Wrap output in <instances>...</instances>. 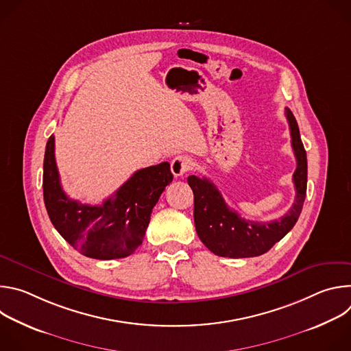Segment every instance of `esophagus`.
<instances>
[{
  "label": "esophagus",
  "instance_id": "obj_1",
  "mask_svg": "<svg viewBox=\"0 0 351 351\" xmlns=\"http://www.w3.org/2000/svg\"><path fill=\"white\" fill-rule=\"evenodd\" d=\"M191 160L187 156H178L172 160L171 162V171L172 173L178 178V176H183L187 171H190L191 168Z\"/></svg>",
  "mask_w": 351,
  "mask_h": 351
}]
</instances>
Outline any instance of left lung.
Segmentation results:
<instances>
[{
	"mask_svg": "<svg viewBox=\"0 0 351 351\" xmlns=\"http://www.w3.org/2000/svg\"><path fill=\"white\" fill-rule=\"evenodd\" d=\"M285 114L290 128L297 168L293 173L294 203L282 218L269 222L244 219L228 207L222 194L211 180L194 175L187 178L194 194L197 234L210 252L219 257L247 258L267 253L291 230L302 214L307 194V154L293 112L286 108Z\"/></svg>",
	"mask_w": 351,
	"mask_h": 351,
	"instance_id": "8db88e82",
	"label": "left lung"
}]
</instances>
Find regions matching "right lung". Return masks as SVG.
<instances>
[{
	"label": "right lung",
	"mask_w": 351,
	"mask_h": 351,
	"mask_svg": "<svg viewBox=\"0 0 351 351\" xmlns=\"http://www.w3.org/2000/svg\"><path fill=\"white\" fill-rule=\"evenodd\" d=\"M49 136L43 165L44 204L58 233L79 253L95 260L123 258L141 244L153 208L173 180L171 165L161 162L133 173L101 206L82 204L62 190Z\"/></svg>",
	"instance_id": "obj_1"
}]
</instances>
